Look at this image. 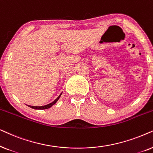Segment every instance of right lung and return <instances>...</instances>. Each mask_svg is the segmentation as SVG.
Returning a JSON list of instances; mask_svg holds the SVG:
<instances>
[{
    "instance_id": "right-lung-1",
    "label": "right lung",
    "mask_w": 153,
    "mask_h": 153,
    "mask_svg": "<svg viewBox=\"0 0 153 153\" xmlns=\"http://www.w3.org/2000/svg\"><path fill=\"white\" fill-rule=\"evenodd\" d=\"M62 94V92L60 94V95L59 96V97L56 98V99H55V100H54V101H52V103H49V104H47V105H42V106H32V105H28V107H30V108H33V109H36V110H45V109H48V108H51L52 106L53 105H54L55 104V103L57 102V101L59 100V98H60V97H61V95Z\"/></svg>"
}]
</instances>
